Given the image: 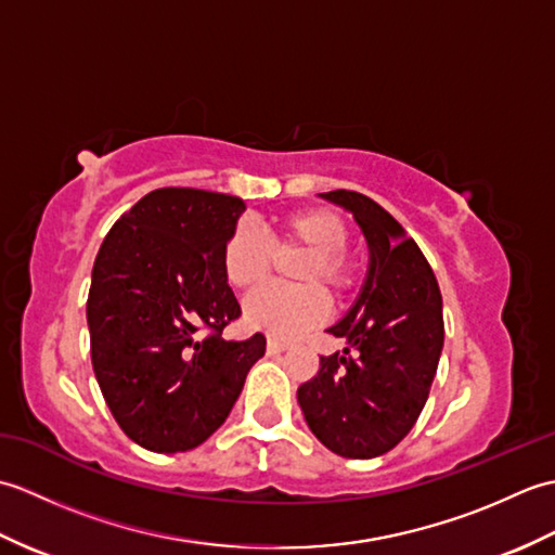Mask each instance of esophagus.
<instances>
[{
    "instance_id": "esophagus-1",
    "label": "esophagus",
    "mask_w": 555,
    "mask_h": 555,
    "mask_svg": "<svg viewBox=\"0 0 555 555\" xmlns=\"http://www.w3.org/2000/svg\"><path fill=\"white\" fill-rule=\"evenodd\" d=\"M288 348H291L288 340H281V338H274V336H269V338H267V350H269V352H274V356H276V352H284V350H288Z\"/></svg>"
}]
</instances>
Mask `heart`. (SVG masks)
I'll return each instance as SVG.
<instances>
[{"label":"heart","instance_id":"b5f03b06","mask_svg":"<svg viewBox=\"0 0 555 555\" xmlns=\"http://www.w3.org/2000/svg\"><path fill=\"white\" fill-rule=\"evenodd\" d=\"M348 229L336 211L324 207L298 209L279 217L276 233L267 238L250 223H238L221 250V269L238 291H255L274 276L279 257L305 255L296 267L302 288H264L245 300V320L276 336H298L322 324L328 314V286L344 296L352 286V264L346 255Z\"/></svg>","mask_w":555,"mask_h":555}]
</instances>
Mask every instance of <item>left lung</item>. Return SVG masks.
I'll list each match as a JSON object with an SVG mask.
<instances>
[{
	"instance_id": "8db88e82",
	"label": "left lung",
	"mask_w": 555,
	"mask_h": 555,
	"mask_svg": "<svg viewBox=\"0 0 555 555\" xmlns=\"http://www.w3.org/2000/svg\"><path fill=\"white\" fill-rule=\"evenodd\" d=\"M320 195L356 217L370 267L356 305L328 328L348 344L344 356L320 358L298 403L328 451L370 460L403 441L427 403L443 348L441 291L417 243L382 205L356 191Z\"/></svg>"
}]
</instances>
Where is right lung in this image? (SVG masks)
Returning a JSON list of instances; mask_svg holds the SVG:
<instances>
[{
  "label": "right lung",
  "instance_id": "right-lung-1",
  "mask_svg": "<svg viewBox=\"0 0 555 555\" xmlns=\"http://www.w3.org/2000/svg\"><path fill=\"white\" fill-rule=\"evenodd\" d=\"M241 197L159 188L104 238L88 293L90 356L128 439L155 453L207 441L238 400L267 338L221 336L238 320L221 250Z\"/></svg>",
  "mask_w": 555,
  "mask_h": 555
}]
</instances>
